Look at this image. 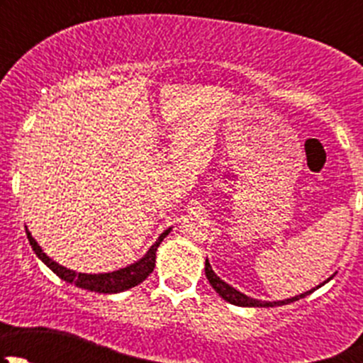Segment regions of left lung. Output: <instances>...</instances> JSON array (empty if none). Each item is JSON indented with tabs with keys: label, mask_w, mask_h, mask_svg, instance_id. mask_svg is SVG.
Returning <instances> with one entry per match:
<instances>
[{
	"label": "left lung",
	"mask_w": 363,
	"mask_h": 363,
	"mask_svg": "<svg viewBox=\"0 0 363 363\" xmlns=\"http://www.w3.org/2000/svg\"><path fill=\"white\" fill-rule=\"evenodd\" d=\"M205 276H207L208 283H211V286L214 288L216 294L221 296L223 300H226V302L233 303V306H239V307H276V306H286V303H291V302H296V300L303 298V296H307L309 294H313L316 288L323 286L325 283H328V281L332 279V277L335 276V274H332L330 277H328L327 281H323L321 284H318L316 288H313V290L309 291H303V294L300 295H295V296H290V298H284V300H274V302H267V300H258V298H251V296L244 295L242 291L235 290L233 286H230L228 283H225V281L221 279V277L218 276V274L212 270L211 263H208V259H205Z\"/></svg>",
	"instance_id": "8db88e82"
}]
</instances>
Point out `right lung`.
<instances>
[{
	"label": "right lung",
	"instance_id": "right-lung-1",
	"mask_svg": "<svg viewBox=\"0 0 363 363\" xmlns=\"http://www.w3.org/2000/svg\"><path fill=\"white\" fill-rule=\"evenodd\" d=\"M172 232V228L164 230L163 233L156 239V242L149 247L147 252H145L142 258H138L137 262L130 263V265L123 267V269L112 270V272H101V274H86V272H77V270L67 269V267L60 265L57 262H54L50 256H47L43 252L42 247L38 246L33 235L29 233L28 226H26V235H28L29 244H31L33 251L36 252L40 259L56 274L57 277H61L63 281H67L69 284H75L77 288H82V290L94 291V294H121V291H126L130 288L137 286L142 281L147 279L149 274L155 270L156 265V251H158L160 244L163 242L164 237Z\"/></svg>",
	"mask_w": 363,
	"mask_h": 363
}]
</instances>
